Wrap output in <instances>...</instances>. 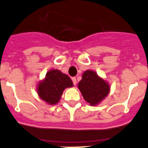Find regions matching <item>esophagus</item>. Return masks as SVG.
<instances>
[{"mask_svg": "<svg viewBox=\"0 0 148 148\" xmlns=\"http://www.w3.org/2000/svg\"><path fill=\"white\" fill-rule=\"evenodd\" d=\"M72 81H73V84H74V85H76L77 84V79L76 77H72Z\"/></svg>", "mask_w": 148, "mask_h": 148, "instance_id": "obj_1", "label": "esophagus"}]
</instances>
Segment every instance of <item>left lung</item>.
Returning <instances> with one entry per match:
<instances>
[{
    "instance_id": "left-lung-1",
    "label": "left lung",
    "mask_w": 148,
    "mask_h": 148,
    "mask_svg": "<svg viewBox=\"0 0 148 148\" xmlns=\"http://www.w3.org/2000/svg\"><path fill=\"white\" fill-rule=\"evenodd\" d=\"M78 89L90 105H97L110 92L108 83L91 70L84 71L82 80L78 84Z\"/></svg>"
}]
</instances>
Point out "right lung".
<instances>
[{
	"instance_id": "add662e5",
	"label": "right lung",
	"mask_w": 148,
	"mask_h": 148,
	"mask_svg": "<svg viewBox=\"0 0 148 148\" xmlns=\"http://www.w3.org/2000/svg\"><path fill=\"white\" fill-rule=\"evenodd\" d=\"M72 86V80L68 75L59 70L53 69L47 72L45 78L38 83L37 91L43 101L53 105L59 102L64 89Z\"/></svg>"
}]
</instances>
